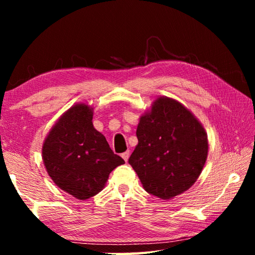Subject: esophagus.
<instances>
[{
    "label": "esophagus",
    "instance_id": "esophagus-1",
    "mask_svg": "<svg viewBox=\"0 0 255 255\" xmlns=\"http://www.w3.org/2000/svg\"><path fill=\"white\" fill-rule=\"evenodd\" d=\"M129 155H130V153H129V150H127V152H125V153H123V154H122V157L125 159V162H127V161H128Z\"/></svg>",
    "mask_w": 255,
    "mask_h": 255
}]
</instances>
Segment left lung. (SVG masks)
<instances>
[{
	"label": "left lung",
	"instance_id": "left-lung-1",
	"mask_svg": "<svg viewBox=\"0 0 255 255\" xmlns=\"http://www.w3.org/2000/svg\"><path fill=\"white\" fill-rule=\"evenodd\" d=\"M136 135L138 145L128 163L148 193L171 199L196 182L207 159L208 140L187 108L158 98L140 118Z\"/></svg>",
	"mask_w": 255,
	"mask_h": 255
}]
</instances>
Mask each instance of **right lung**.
Listing matches in <instances>:
<instances>
[{
    "label": "right lung",
    "mask_w": 255,
    "mask_h": 255,
    "mask_svg": "<svg viewBox=\"0 0 255 255\" xmlns=\"http://www.w3.org/2000/svg\"><path fill=\"white\" fill-rule=\"evenodd\" d=\"M92 108L76 105L51 129L42 159L55 184L80 200L96 196L112 170L125 163L92 124Z\"/></svg>",
    "instance_id": "obj_1"
}]
</instances>
